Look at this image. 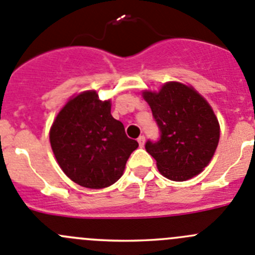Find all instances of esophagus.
Segmentation results:
<instances>
[{
	"instance_id": "obj_1",
	"label": "esophagus",
	"mask_w": 255,
	"mask_h": 255,
	"mask_svg": "<svg viewBox=\"0 0 255 255\" xmlns=\"http://www.w3.org/2000/svg\"><path fill=\"white\" fill-rule=\"evenodd\" d=\"M137 141H138L139 147H143V146H144V135H139L138 139H137Z\"/></svg>"
}]
</instances>
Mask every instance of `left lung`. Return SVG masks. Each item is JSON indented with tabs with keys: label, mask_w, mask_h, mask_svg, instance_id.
Wrapping results in <instances>:
<instances>
[{
	"label": "left lung",
	"mask_w": 255,
	"mask_h": 255,
	"mask_svg": "<svg viewBox=\"0 0 255 255\" xmlns=\"http://www.w3.org/2000/svg\"><path fill=\"white\" fill-rule=\"evenodd\" d=\"M160 129V138L146 142L157 167L172 181H185L201 172L214 156L220 127L208 102L191 87L171 82L158 93L144 92Z\"/></svg>",
	"instance_id": "8db88e82"
}]
</instances>
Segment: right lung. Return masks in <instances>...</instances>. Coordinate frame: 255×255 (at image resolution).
<instances>
[{"mask_svg": "<svg viewBox=\"0 0 255 255\" xmlns=\"http://www.w3.org/2000/svg\"><path fill=\"white\" fill-rule=\"evenodd\" d=\"M50 143L61 170L88 189H103L123 175L138 142L128 138L122 122L111 114V101L95 92L70 99L50 130Z\"/></svg>", "mask_w": 255, "mask_h": 255, "instance_id": "add662e5", "label": "right lung"}]
</instances>
